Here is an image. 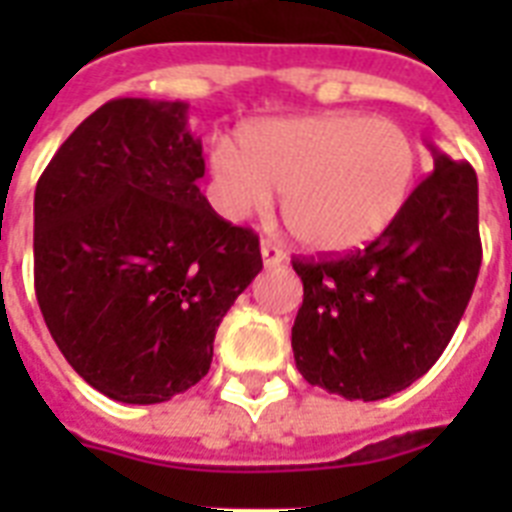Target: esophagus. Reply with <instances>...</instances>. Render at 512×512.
<instances>
[{
	"mask_svg": "<svg viewBox=\"0 0 512 512\" xmlns=\"http://www.w3.org/2000/svg\"><path fill=\"white\" fill-rule=\"evenodd\" d=\"M260 255H263L265 268H276V265L284 263V252H281L273 241H263V244H260Z\"/></svg>",
	"mask_w": 512,
	"mask_h": 512,
	"instance_id": "1",
	"label": "esophagus"
}]
</instances>
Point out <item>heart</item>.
Listing matches in <instances>:
<instances>
[{"mask_svg": "<svg viewBox=\"0 0 512 512\" xmlns=\"http://www.w3.org/2000/svg\"><path fill=\"white\" fill-rule=\"evenodd\" d=\"M417 146L393 119L353 111L268 119L244 127L236 148H212V199L228 220L271 207L305 249L340 255L388 228L412 191Z\"/></svg>", "mask_w": 512, "mask_h": 512, "instance_id": "b5f03b06", "label": "heart"}]
</instances>
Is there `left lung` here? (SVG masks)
<instances>
[{
    "label": "left lung",
    "instance_id": "left-lung-1",
    "mask_svg": "<svg viewBox=\"0 0 512 512\" xmlns=\"http://www.w3.org/2000/svg\"><path fill=\"white\" fill-rule=\"evenodd\" d=\"M433 167L369 244L345 257L292 260L303 305L295 364L311 385L380 401L420 380L452 340L478 268V177L436 146Z\"/></svg>",
    "mask_w": 512,
    "mask_h": 512
}]
</instances>
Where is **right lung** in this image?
I'll use <instances>...</instances> for the list:
<instances>
[{
    "mask_svg": "<svg viewBox=\"0 0 512 512\" xmlns=\"http://www.w3.org/2000/svg\"><path fill=\"white\" fill-rule=\"evenodd\" d=\"M188 103L116 98L76 127L34 193V287L79 377L162 404L209 372L212 342L260 268V241L201 196Z\"/></svg>",
    "mask_w": 512,
    "mask_h": 512,
    "instance_id": "obj_1",
    "label": "right lung"
}]
</instances>
